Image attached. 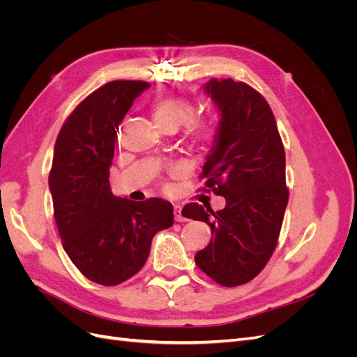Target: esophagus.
<instances>
[{
  "instance_id": "obj_1",
  "label": "esophagus",
  "mask_w": 357,
  "mask_h": 357,
  "mask_svg": "<svg viewBox=\"0 0 357 357\" xmlns=\"http://www.w3.org/2000/svg\"><path fill=\"white\" fill-rule=\"evenodd\" d=\"M174 215H176V220L177 222H185L186 220L185 215L181 214V207H180V205H174Z\"/></svg>"
}]
</instances>
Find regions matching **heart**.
<instances>
[{"mask_svg": "<svg viewBox=\"0 0 357 357\" xmlns=\"http://www.w3.org/2000/svg\"><path fill=\"white\" fill-rule=\"evenodd\" d=\"M155 122L162 129H177L186 125V135L195 144H211L219 135V121L214 114H195V104L183 95L159 98L152 105Z\"/></svg>", "mask_w": 357, "mask_h": 357, "instance_id": "heart-1", "label": "heart"}]
</instances>
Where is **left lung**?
Returning <instances> with one entry per match:
<instances>
[{
	"label": "left lung",
	"instance_id": "left-lung-1",
	"mask_svg": "<svg viewBox=\"0 0 357 357\" xmlns=\"http://www.w3.org/2000/svg\"><path fill=\"white\" fill-rule=\"evenodd\" d=\"M205 91L222 121L199 190L225 197L226 207L214 213L190 202L181 214L211 228L210 244L195 255L198 268L220 286L235 287L261 273L277 247L289 201L286 155L262 93L232 79L210 80Z\"/></svg>",
	"mask_w": 357,
	"mask_h": 357
}]
</instances>
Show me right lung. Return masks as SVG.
<instances>
[{
	"mask_svg": "<svg viewBox=\"0 0 357 357\" xmlns=\"http://www.w3.org/2000/svg\"><path fill=\"white\" fill-rule=\"evenodd\" d=\"M147 88L142 80H113L93 91L63 122L53 152L49 188L63 250L102 286L135 275L153 235L174 223L168 201L119 198L109 181L119 125Z\"/></svg>",
	"mask_w": 357,
	"mask_h": 357,
	"instance_id": "1",
	"label": "right lung"
}]
</instances>
